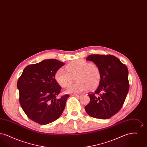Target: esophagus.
Segmentation results:
<instances>
[{
	"instance_id": "esophagus-1",
	"label": "esophagus",
	"mask_w": 147,
	"mask_h": 147,
	"mask_svg": "<svg viewBox=\"0 0 147 147\" xmlns=\"http://www.w3.org/2000/svg\"><path fill=\"white\" fill-rule=\"evenodd\" d=\"M72 96H76V97H80L81 96H82V95H80V94H72L71 95Z\"/></svg>"
}]
</instances>
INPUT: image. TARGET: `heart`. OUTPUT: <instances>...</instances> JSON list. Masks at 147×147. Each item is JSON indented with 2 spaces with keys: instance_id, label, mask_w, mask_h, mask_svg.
<instances>
[{
  "instance_id": "heart-1",
  "label": "heart",
  "mask_w": 147,
  "mask_h": 147,
  "mask_svg": "<svg viewBox=\"0 0 147 147\" xmlns=\"http://www.w3.org/2000/svg\"><path fill=\"white\" fill-rule=\"evenodd\" d=\"M56 71L55 78L62 88H68L73 83L74 78L77 83L65 90L66 93H81L98 86L101 79V72L98 65L89 63L82 59L71 61L65 67Z\"/></svg>"
}]
</instances>
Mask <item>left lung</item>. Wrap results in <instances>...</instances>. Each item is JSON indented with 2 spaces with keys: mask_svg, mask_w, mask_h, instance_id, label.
Here are the masks:
<instances>
[{
  "mask_svg": "<svg viewBox=\"0 0 147 147\" xmlns=\"http://www.w3.org/2000/svg\"><path fill=\"white\" fill-rule=\"evenodd\" d=\"M86 60L98 65L101 79L96 90L88 95L90 100L85 110L92 117L110 119L122 108L129 90L128 68L110 55H91Z\"/></svg>",
  "mask_w": 147,
  "mask_h": 147,
  "instance_id": "1",
  "label": "left lung"
}]
</instances>
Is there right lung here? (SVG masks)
Segmentation results:
<instances>
[{
	"instance_id": "add662e5",
	"label": "right lung",
	"mask_w": 147,
	"mask_h": 147,
	"mask_svg": "<svg viewBox=\"0 0 147 147\" xmlns=\"http://www.w3.org/2000/svg\"><path fill=\"white\" fill-rule=\"evenodd\" d=\"M65 63L46 59L28 65L17 83L19 102L28 118L40 125H47L58 119L65 109L69 95L56 98L61 86L55 78L56 71Z\"/></svg>"
}]
</instances>
